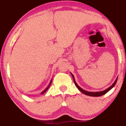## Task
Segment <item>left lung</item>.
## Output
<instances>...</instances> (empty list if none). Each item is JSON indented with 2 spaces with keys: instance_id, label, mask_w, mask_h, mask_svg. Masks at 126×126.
<instances>
[{
  "instance_id": "8db88e82",
  "label": "left lung",
  "mask_w": 126,
  "mask_h": 126,
  "mask_svg": "<svg viewBox=\"0 0 126 126\" xmlns=\"http://www.w3.org/2000/svg\"><path fill=\"white\" fill-rule=\"evenodd\" d=\"M72 77H73V82H74V83L75 85H76V86L78 88V89H79V91H80V92H82V93L84 94H85L86 95H88V96H102V95H104L106 93H107V92L109 91L111 89H112V88L114 87V86H115V83H116L117 82V78L116 79V80H115V81L114 82V83L112 84L111 86H110V87H109L108 88H107V89H105V90L103 91H101V92H88V91H86L85 90H83V89H82L79 86H78L77 83H76V82H75V78L74 76H73V75L72 74Z\"/></svg>"
}]
</instances>
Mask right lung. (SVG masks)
Masks as SVG:
<instances>
[{"label": "right lung", "mask_w": 126, "mask_h": 126, "mask_svg": "<svg viewBox=\"0 0 126 126\" xmlns=\"http://www.w3.org/2000/svg\"><path fill=\"white\" fill-rule=\"evenodd\" d=\"M51 82H52V80H51V82H50V84H49V85H48V87H47V88H46V89H45V90L44 91H43V92H42V94H44V92H46V91H47V89H48V88H49V86H50V85H51Z\"/></svg>", "instance_id": "right-lung-1"}]
</instances>
